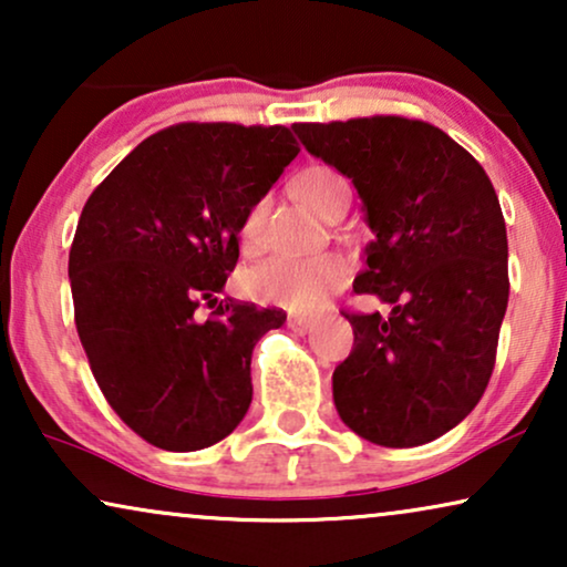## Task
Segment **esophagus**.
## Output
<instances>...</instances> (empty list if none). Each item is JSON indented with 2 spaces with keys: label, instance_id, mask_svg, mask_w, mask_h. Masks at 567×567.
I'll use <instances>...</instances> for the list:
<instances>
[{
  "label": "esophagus",
  "instance_id": "34e87169",
  "mask_svg": "<svg viewBox=\"0 0 567 567\" xmlns=\"http://www.w3.org/2000/svg\"><path fill=\"white\" fill-rule=\"evenodd\" d=\"M286 324H289V328H291L293 332H299V336H305V332H309V330L315 328V320H312V317L291 315L289 320H286Z\"/></svg>",
  "mask_w": 567,
  "mask_h": 567
}]
</instances>
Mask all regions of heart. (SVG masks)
<instances>
[{
	"label": "heart",
	"instance_id": "1",
	"mask_svg": "<svg viewBox=\"0 0 567 567\" xmlns=\"http://www.w3.org/2000/svg\"><path fill=\"white\" fill-rule=\"evenodd\" d=\"M293 193L317 216L330 219L332 214L346 212L351 204V185L336 167L312 165L293 177ZM262 212L252 208L243 221L239 237L245 250H252L260 237ZM346 281V266L336 255H320L309 260H266L243 276V291L260 305L284 307L289 312H315L324 305L332 291Z\"/></svg>",
	"mask_w": 567,
	"mask_h": 567
}]
</instances>
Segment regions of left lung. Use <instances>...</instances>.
<instances>
[{
    "instance_id": "1",
    "label": "left lung",
    "mask_w": 567,
    "mask_h": 567,
    "mask_svg": "<svg viewBox=\"0 0 567 567\" xmlns=\"http://www.w3.org/2000/svg\"><path fill=\"white\" fill-rule=\"evenodd\" d=\"M351 177L374 239L353 289L390 315L343 312L353 351L332 374L348 429L379 446L444 436L483 398L508 307L506 221L491 177L444 131L402 115L293 123Z\"/></svg>"
}]
</instances>
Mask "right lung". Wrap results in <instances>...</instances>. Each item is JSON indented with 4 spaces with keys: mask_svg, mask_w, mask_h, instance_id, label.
Masks as SVG:
<instances>
[{
    "mask_svg": "<svg viewBox=\"0 0 567 567\" xmlns=\"http://www.w3.org/2000/svg\"><path fill=\"white\" fill-rule=\"evenodd\" d=\"M297 154L286 126L177 123L82 208L69 250L76 332L107 405L152 446L206 449L250 408L252 348L286 315L216 293L247 214Z\"/></svg>",
    "mask_w": 567,
    "mask_h": 567,
    "instance_id": "obj_1",
    "label": "right lung"
}]
</instances>
